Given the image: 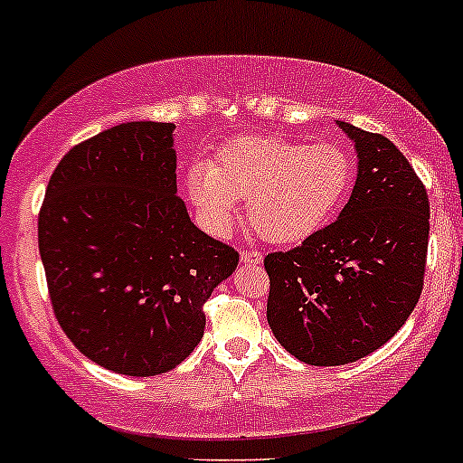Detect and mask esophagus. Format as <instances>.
Wrapping results in <instances>:
<instances>
[{
    "label": "esophagus",
    "mask_w": 463,
    "mask_h": 463,
    "mask_svg": "<svg viewBox=\"0 0 463 463\" xmlns=\"http://www.w3.org/2000/svg\"><path fill=\"white\" fill-rule=\"evenodd\" d=\"M241 260L247 262V265H260L262 253L258 250H242L241 251Z\"/></svg>",
    "instance_id": "esophagus-1"
}]
</instances>
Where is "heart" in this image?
I'll return each mask as SVG.
<instances>
[{"mask_svg":"<svg viewBox=\"0 0 463 463\" xmlns=\"http://www.w3.org/2000/svg\"><path fill=\"white\" fill-rule=\"evenodd\" d=\"M353 181L351 158L333 143L251 137L187 174V192L213 232H227L247 198V218L267 241L296 245L335 216Z\"/></svg>","mask_w":463,"mask_h":463,"instance_id":"b5f03b06","label":"heart"}]
</instances>
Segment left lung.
<instances>
[{"label":"left lung","mask_w":463,"mask_h":463,"mask_svg":"<svg viewBox=\"0 0 463 463\" xmlns=\"http://www.w3.org/2000/svg\"><path fill=\"white\" fill-rule=\"evenodd\" d=\"M357 178L340 218L265 258L267 320L300 362L340 366L391 340L424 289L430 207L409 158L384 134L337 121Z\"/></svg>","instance_id":"8db88e82"}]
</instances>
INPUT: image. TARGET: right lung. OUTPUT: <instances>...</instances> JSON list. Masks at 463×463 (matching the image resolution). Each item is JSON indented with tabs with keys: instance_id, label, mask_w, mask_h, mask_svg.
<instances>
[{
	"instance_id": "add662e5",
	"label": "right lung",
	"mask_w": 463,
	"mask_h": 463,
	"mask_svg": "<svg viewBox=\"0 0 463 463\" xmlns=\"http://www.w3.org/2000/svg\"><path fill=\"white\" fill-rule=\"evenodd\" d=\"M174 123L132 121L74 146L39 210L48 296L68 340L103 369L172 371L201 342L205 302L238 251L176 194Z\"/></svg>"
}]
</instances>
